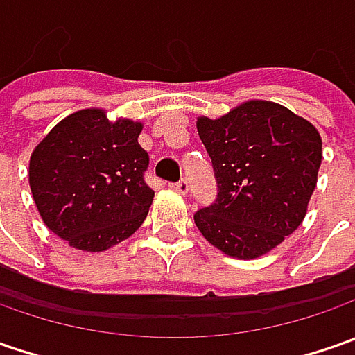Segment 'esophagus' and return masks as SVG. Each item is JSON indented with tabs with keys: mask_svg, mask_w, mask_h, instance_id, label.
<instances>
[{
	"mask_svg": "<svg viewBox=\"0 0 355 355\" xmlns=\"http://www.w3.org/2000/svg\"><path fill=\"white\" fill-rule=\"evenodd\" d=\"M171 189H175L178 193H182V196H185V193L189 191V182H187L185 178H182L180 182H175V184H171Z\"/></svg>",
	"mask_w": 355,
	"mask_h": 355,
	"instance_id": "esophagus-1",
	"label": "esophagus"
}]
</instances>
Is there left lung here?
I'll return each instance as SVG.
<instances>
[{
    "label": "left lung",
    "instance_id": "obj_1",
    "mask_svg": "<svg viewBox=\"0 0 355 355\" xmlns=\"http://www.w3.org/2000/svg\"><path fill=\"white\" fill-rule=\"evenodd\" d=\"M217 198L193 221L217 249L254 259L280 245L306 215L322 162L318 130L284 106L251 101L225 116L199 118Z\"/></svg>",
    "mask_w": 355,
    "mask_h": 355
}]
</instances>
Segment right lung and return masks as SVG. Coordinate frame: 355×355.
I'll return each mask as SVG.
<instances>
[{
	"label": "right lung",
	"instance_id": "1",
	"mask_svg": "<svg viewBox=\"0 0 355 355\" xmlns=\"http://www.w3.org/2000/svg\"><path fill=\"white\" fill-rule=\"evenodd\" d=\"M142 124L87 108L61 120L35 148L29 185L45 225L78 251L98 252L142 225L154 199Z\"/></svg>",
	"mask_w": 355,
	"mask_h": 355
}]
</instances>
